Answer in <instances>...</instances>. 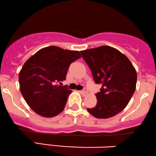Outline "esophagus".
<instances>
[{
  "label": "esophagus",
  "mask_w": 156,
  "mask_h": 156,
  "mask_svg": "<svg viewBox=\"0 0 156 156\" xmlns=\"http://www.w3.org/2000/svg\"><path fill=\"white\" fill-rule=\"evenodd\" d=\"M80 93H81V94H82L83 95V96H85V95H87V89H84L83 90H81V91H80Z\"/></svg>",
  "instance_id": "1"
}]
</instances>
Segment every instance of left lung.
<instances>
[{
	"instance_id": "left-lung-1",
	"label": "left lung",
	"mask_w": 156,
	"mask_h": 156,
	"mask_svg": "<svg viewBox=\"0 0 156 156\" xmlns=\"http://www.w3.org/2000/svg\"><path fill=\"white\" fill-rule=\"evenodd\" d=\"M96 84L101 85L96 94L97 104L87 111L95 118L106 119L125 109L132 97L137 80L135 68L129 58L109 46L81 51Z\"/></svg>"
}]
</instances>
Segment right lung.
<instances>
[{"mask_svg": "<svg viewBox=\"0 0 156 156\" xmlns=\"http://www.w3.org/2000/svg\"><path fill=\"white\" fill-rule=\"evenodd\" d=\"M80 58L78 51L49 46L25 62L19 74L20 92L36 114L52 118L63 112L71 90L59 84L70 64Z\"/></svg>", "mask_w": 156, "mask_h": 156, "instance_id": "1", "label": "right lung"}]
</instances>
